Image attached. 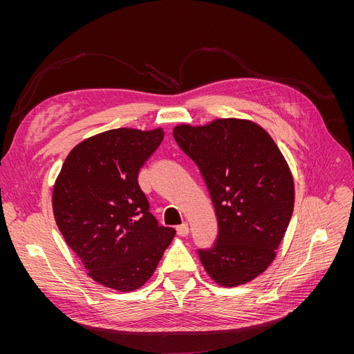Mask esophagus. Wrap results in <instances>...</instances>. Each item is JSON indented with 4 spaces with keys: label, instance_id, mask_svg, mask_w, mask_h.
<instances>
[{
    "label": "esophagus",
    "instance_id": "34e87169",
    "mask_svg": "<svg viewBox=\"0 0 354 354\" xmlns=\"http://www.w3.org/2000/svg\"><path fill=\"white\" fill-rule=\"evenodd\" d=\"M177 234L178 236H187L189 234V226L186 223H183V224H180V226H177Z\"/></svg>",
    "mask_w": 354,
    "mask_h": 354
}]
</instances>
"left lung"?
Masks as SVG:
<instances>
[{"label":"left lung","instance_id":"obj_1","mask_svg":"<svg viewBox=\"0 0 354 354\" xmlns=\"http://www.w3.org/2000/svg\"><path fill=\"white\" fill-rule=\"evenodd\" d=\"M173 134L217 216L216 242L198 250L202 266L224 286L252 281L274 260L294 211V180L281 151L261 127L234 118L180 125Z\"/></svg>","mask_w":354,"mask_h":354}]
</instances>
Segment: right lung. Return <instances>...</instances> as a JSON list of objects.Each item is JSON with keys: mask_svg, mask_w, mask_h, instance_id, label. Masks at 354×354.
<instances>
[{"mask_svg": "<svg viewBox=\"0 0 354 354\" xmlns=\"http://www.w3.org/2000/svg\"><path fill=\"white\" fill-rule=\"evenodd\" d=\"M164 131L118 128L72 149L53 190L60 233L88 276L116 291L151 279L176 230L159 226L138 173Z\"/></svg>", "mask_w": 354, "mask_h": 354, "instance_id": "right-lung-1", "label": "right lung"}]
</instances>
